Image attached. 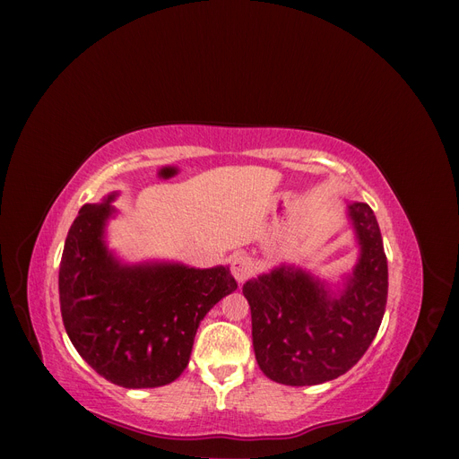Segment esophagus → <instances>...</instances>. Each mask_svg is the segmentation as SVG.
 Listing matches in <instances>:
<instances>
[{
  "label": "esophagus",
  "instance_id": "esophagus-1",
  "mask_svg": "<svg viewBox=\"0 0 459 459\" xmlns=\"http://www.w3.org/2000/svg\"><path fill=\"white\" fill-rule=\"evenodd\" d=\"M253 270H255V264L247 255H238L231 260V273L239 283L247 281L248 277L253 275Z\"/></svg>",
  "mask_w": 459,
  "mask_h": 459
}]
</instances>
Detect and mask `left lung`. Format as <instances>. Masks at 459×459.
<instances>
[{
  "mask_svg": "<svg viewBox=\"0 0 459 459\" xmlns=\"http://www.w3.org/2000/svg\"><path fill=\"white\" fill-rule=\"evenodd\" d=\"M359 258L342 293L299 268H275L243 285L251 307L260 369L275 383L319 385L349 371L381 325L388 268L377 218L369 204H349Z\"/></svg>",
  "mask_w": 459,
  "mask_h": 459,
  "instance_id": "left-lung-1",
  "label": "left lung"
}]
</instances>
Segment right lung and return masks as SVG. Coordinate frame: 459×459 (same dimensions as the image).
I'll list each match as a JSON object with an SVG mask.
<instances>
[{"mask_svg": "<svg viewBox=\"0 0 459 459\" xmlns=\"http://www.w3.org/2000/svg\"><path fill=\"white\" fill-rule=\"evenodd\" d=\"M115 197L82 206L68 230L59 268L63 324L78 354L107 381L162 386L187 368L201 319L238 283L226 266L118 262L103 241Z\"/></svg>", "mask_w": 459, "mask_h": 459, "instance_id": "obj_1", "label": "right lung"}]
</instances>
